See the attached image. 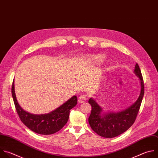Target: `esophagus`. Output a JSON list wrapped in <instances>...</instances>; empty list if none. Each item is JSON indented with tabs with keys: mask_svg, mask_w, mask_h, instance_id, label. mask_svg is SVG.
Masks as SVG:
<instances>
[{
	"mask_svg": "<svg viewBox=\"0 0 158 158\" xmlns=\"http://www.w3.org/2000/svg\"><path fill=\"white\" fill-rule=\"evenodd\" d=\"M87 97H87L86 95H85V94H81V96L79 97V98H78V102H79L80 103H83V102H85L86 100Z\"/></svg>",
	"mask_w": 158,
	"mask_h": 158,
	"instance_id": "obj_1",
	"label": "esophagus"
}]
</instances>
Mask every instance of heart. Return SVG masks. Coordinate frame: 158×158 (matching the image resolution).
Listing matches in <instances>:
<instances>
[{
  "mask_svg": "<svg viewBox=\"0 0 158 158\" xmlns=\"http://www.w3.org/2000/svg\"><path fill=\"white\" fill-rule=\"evenodd\" d=\"M96 59L98 60V61H102V60H103V59H104V57L103 56H96Z\"/></svg>",
  "mask_w": 158,
  "mask_h": 158,
  "instance_id": "b5f03b06",
  "label": "heart"
}]
</instances>
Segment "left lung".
I'll use <instances>...</instances> for the list:
<instances>
[{
	"label": "left lung",
	"mask_w": 158,
	"mask_h": 158,
	"mask_svg": "<svg viewBox=\"0 0 158 158\" xmlns=\"http://www.w3.org/2000/svg\"><path fill=\"white\" fill-rule=\"evenodd\" d=\"M135 74L141 82L140 95L135 104L124 111L119 113H107L102 114V108L93 98L88 100L91 106V112L88 122L91 129L104 138H114L128 130L135 123L139 110L144 93L143 76L138 64L135 69Z\"/></svg>",
	"instance_id": "obj_1"
}]
</instances>
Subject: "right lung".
<instances>
[{
  "mask_svg": "<svg viewBox=\"0 0 158 158\" xmlns=\"http://www.w3.org/2000/svg\"><path fill=\"white\" fill-rule=\"evenodd\" d=\"M12 95L17 114L22 122L32 131L44 135L60 131L68 121L70 111L77 104V97L73 96L55 110L45 114H33L24 111L19 105L14 90V80L12 85Z\"/></svg>",
  "mask_w": 158,
  "mask_h": 158,
  "instance_id": "right-lung-1",
  "label": "right lung"
}]
</instances>
